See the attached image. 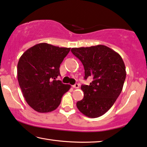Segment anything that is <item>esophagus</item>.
Returning a JSON list of instances; mask_svg holds the SVG:
<instances>
[{
	"label": "esophagus",
	"instance_id": "esophagus-1",
	"mask_svg": "<svg viewBox=\"0 0 147 147\" xmlns=\"http://www.w3.org/2000/svg\"><path fill=\"white\" fill-rule=\"evenodd\" d=\"M72 87H73L74 88H80V85L78 84H76L75 85H74V86H72Z\"/></svg>",
	"mask_w": 147,
	"mask_h": 147
}]
</instances>
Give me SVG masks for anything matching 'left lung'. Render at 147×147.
<instances>
[{"label":"left lung","mask_w":147,"mask_h":147,"mask_svg":"<svg viewBox=\"0 0 147 147\" xmlns=\"http://www.w3.org/2000/svg\"><path fill=\"white\" fill-rule=\"evenodd\" d=\"M71 51L84 65L85 80L93 79L89 86L81 87L84 97L76 103L78 109L88 117H99L112 107L122 91L126 78L124 61L117 52L104 45Z\"/></svg>","instance_id":"1"}]
</instances>
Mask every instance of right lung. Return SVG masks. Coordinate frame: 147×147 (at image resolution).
<instances>
[{
  "label": "right lung",
  "mask_w": 147,
  "mask_h": 147,
  "mask_svg": "<svg viewBox=\"0 0 147 147\" xmlns=\"http://www.w3.org/2000/svg\"><path fill=\"white\" fill-rule=\"evenodd\" d=\"M47 43L30 48L19 59L17 75L27 103L36 111L48 113L58 108L61 97L71 88L56 80L59 66L70 51Z\"/></svg>",
  "instance_id": "obj_1"
}]
</instances>
